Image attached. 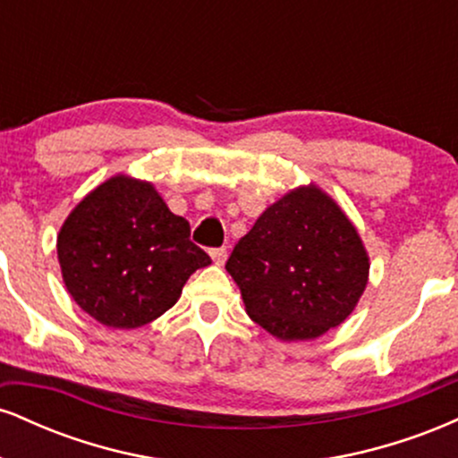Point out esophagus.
Masks as SVG:
<instances>
[{
    "mask_svg": "<svg viewBox=\"0 0 458 458\" xmlns=\"http://www.w3.org/2000/svg\"><path fill=\"white\" fill-rule=\"evenodd\" d=\"M211 259L215 260V265H224L225 259H228V250L225 247H215V250H211Z\"/></svg>",
    "mask_w": 458,
    "mask_h": 458,
    "instance_id": "1",
    "label": "esophagus"
}]
</instances>
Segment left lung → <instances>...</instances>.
Segmentation results:
<instances>
[{
  "label": "left lung",
  "instance_id": "1",
  "mask_svg": "<svg viewBox=\"0 0 458 458\" xmlns=\"http://www.w3.org/2000/svg\"><path fill=\"white\" fill-rule=\"evenodd\" d=\"M225 269L254 323L280 340H312L353 312L370 265L355 225L310 185L271 204Z\"/></svg>",
  "mask_w": 458,
  "mask_h": 458
}]
</instances>
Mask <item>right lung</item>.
<instances>
[{"label":"right lung","mask_w":458,"mask_h":458,"mask_svg":"<svg viewBox=\"0 0 458 458\" xmlns=\"http://www.w3.org/2000/svg\"><path fill=\"white\" fill-rule=\"evenodd\" d=\"M187 219L150 182L115 176L88 193L57 236L62 277L83 312L135 329L167 312L193 271L211 265Z\"/></svg>","instance_id":"right-lung-1"}]
</instances>
